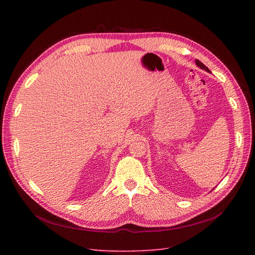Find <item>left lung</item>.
I'll return each mask as SVG.
<instances>
[{"mask_svg":"<svg viewBox=\"0 0 255 255\" xmlns=\"http://www.w3.org/2000/svg\"><path fill=\"white\" fill-rule=\"evenodd\" d=\"M196 65H197L199 68H201L202 70H205V71H207V72H211L210 69H208L206 66H204V65L201 63V61L198 60V59H196Z\"/></svg>","mask_w":255,"mask_h":255,"instance_id":"left-lung-1","label":"left lung"}]
</instances>
